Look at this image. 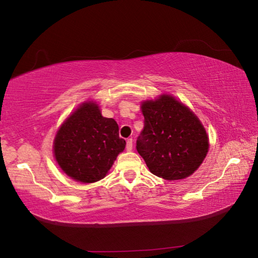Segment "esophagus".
<instances>
[{
    "mask_svg": "<svg viewBox=\"0 0 258 258\" xmlns=\"http://www.w3.org/2000/svg\"><path fill=\"white\" fill-rule=\"evenodd\" d=\"M133 149V139H127V141H126V150L131 151Z\"/></svg>",
    "mask_w": 258,
    "mask_h": 258,
    "instance_id": "34e87169",
    "label": "esophagus"
}]
</instances>
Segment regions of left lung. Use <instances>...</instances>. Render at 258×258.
Wrapping results in <instances>:
<instances>
[{
  "label": "left lung",
  "mask_w": 258,
  "mask_h": 258,
  "mask_svg": "<svg viewBox=\"0 0 258 258\" xmlns=\"http://www.w3.org/2000/svg\"><path fill=\"white\" fill-rule=\"evenodd\" d=\"M145 127L137 150L150 172L165 180H181L197 169L208 152L204 126L184 104L171 95L142 103Z\"/></svg>",
  "instance_id": "1"
}]
</instances>
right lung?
Here are the masks:
<instances>
[{
  "mask_svg": "<svg viewBox=\"0 0 258 258\" xmlns=\"http://www.w3.org/2000/svg\"><path fill=\"white\" fill-rule=\"evenodd\" d=\"M125 145L115 119L103 117L98 104L85 102L61 125L53 149L56 163L68 176L93 183L106 176Z\"/></svg>",
  "mask_w": 258,
  "mask_h": 258,
  "instance_id": "obj_1",
  "label": "right lung"
}]
</instances>
